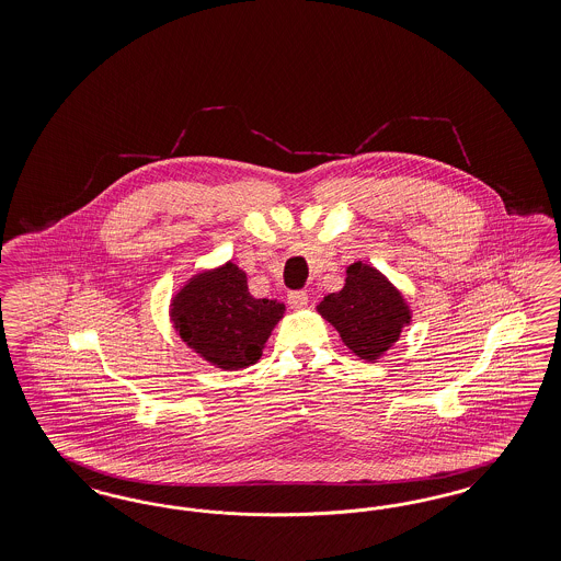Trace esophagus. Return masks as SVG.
Listing matches in <instances>:
<instances>
[{
	"label": "esophagus",
	"instance_id": "esophagus-1",
	"mask_svg": "<svg viewBox=\"0 0 561 561\" xmlns=\"http://www.w3.org/2000/svg\"><path fill=\"white\" fill-rule=\"evenodd\" d=\"M288 302H290V307H294V309H302L309 302V294L305 290H291L288 294Z\"/></svg>",
	"mask_w": 561,
	"mask_h": 561
}]
</instances>
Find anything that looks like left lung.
Masks as SVG:
<instances>
[{"instance_id":"left-lung-1","label":"left lung","mask_w":561,"mask_h":561,"mask_svg":"<svg viewBox=\"0 0 561 561\" xmlns=\"http://www.w3.org/2000/svg\"><path fill=\"white\" fill-rule=\"evenodd\" d=\"M317 311L337 330L342 342L360 359L376 360L399 340L404 323L411 321L409 307L380 271L353 263L346 284L328 294Z\"/></svg>"}]
</instances>
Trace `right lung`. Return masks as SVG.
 <instances>
[{
  "label": "right lung",
  "instance_id": "add662e5",
  "mask_svg": "<svg viewBox=\"0 0 561 561\" xmlns=\"http://www.w3.org/2000/svg\"><path fill=\"white\" fill-rule=\"evenodd\" d=\"M286 307L248 291L247 273L233 263L192 277L171 302L183 342L201 357L227 369L261 359L265 342Z\"/></svg>",
  "mask_w": 561,
  "mask_h": 561
}]
</instances>
